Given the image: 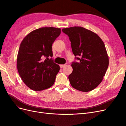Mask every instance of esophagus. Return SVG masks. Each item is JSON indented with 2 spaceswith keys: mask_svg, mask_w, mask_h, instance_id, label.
<instances>
[{
  "mask_svg": "<svg viewBox=\"0 0 126 126\" xmlns=\"http://www.w3.org/2000/svg\"><path fill=\"white\" fill-rule=\"evenodd\" d=\"M65 65H66V64H60V67L61 68H63V67L65 66Z\"/></svg>",
  "mask_w": 126,
  "mask_h": 126,
  "instance_id": "obj_1",
  "label": "esophagus"
}]
</instances>
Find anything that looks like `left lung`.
Here are the masks:
<instances>
[{
	"mask_svg": "<svg viewBox=\"0 0 126 126\" xmlns=\"http://www.w3.org/2000/svg\"><path fill=\"white\" fill-rule=\"evenodd\" d=\"M69 37L72 51L79 62L72 63V73L69 75L72 87L88 92L100 84L109 65L105 44L96 33L82 27L63 28Z\"/></svg>",
	"mask_w": 126,
	"mask_h": 126,
	"instance_id": "obj_1",
	"label": "left lung"
}]
</instances>
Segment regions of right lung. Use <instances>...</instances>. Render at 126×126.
<instances>
[{
  "label": "right lung",
  "instance_id": "1",
  "mask_svg": "<svg viewBox=\"0 0 126 126\" xmlns=\"http://www.w3.org/2000/svg\"><path fill=\"white\" fill-rule=\"evenodd\" d=\"M60 33V28H40L30 32L21 41L17 58V69L30 89L41 91L54 85L60 67L49 57H52V45Z\"/></svg>",
  "mask_w": 126,
  "mask_h": 126
}]
</instances>
